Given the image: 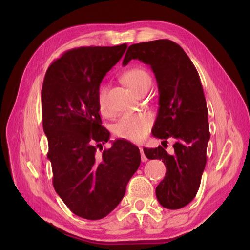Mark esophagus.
Instances as JSON below:
<instances>
[{
    "instance_id": "esophagus-1",
    "label": "esophagus",
    "mask_w": 250,
    "mask_h": 250,
    "mask_svg": "<svg viewBox=\"0 0 250 250\" xmlns=\"http://www.w3.org/2000/svg\"><path fill=\"white\" fill-rule=\"evenodd\" d=\"M140 151H141V156H142V161H143V162H146V161H147V158H146L145 153H144V149H143L142 147L140 148Z\"/></svg>"
}]
</instances>
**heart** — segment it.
Segmentation results:
<instances>
[{
	"mask_svg": "<svg viewBox=\"0 0 250 250\" xmlns=\"http://www.w3.org/2000/svg\"><path fill=\"white\" fill-rule=\"evenodd\" d=\"M124 82L135 91L142 93L146 89H149L151 84V77L143 68H131L122 75ZM98 104L101 113L107 114L108 107L106 103V86L101 84L98 89ZM152 124V119L149 115L143 113H126L115 125V134L121 139L139 143L147 136Z\"/></svg>",
	"mask_w": 250,
	"mask_h": 250,
	"instance_id": "1",
	"label": "heart"
}]
</instances>
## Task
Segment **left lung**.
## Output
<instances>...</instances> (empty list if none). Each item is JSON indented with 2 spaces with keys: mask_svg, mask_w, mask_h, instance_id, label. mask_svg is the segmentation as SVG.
<instances>
[{
  "mask_svg": "<svg viewBox=\"0 0 250 250\" xmlns=\"http://www.w3.org/2000/svg\"><path fill=\"white\" fill-rule=\"evenodd\" d=\"M132 59L150 65L157 79L159 109L152 135L163 142L175 140L171 155L161 146L144 148L148 159L162 160L167 167L156 188L157 199L166 208H182L199 190L210 136L199 73L182 47L169 40L131 45L122 65Z\"/></svg>",
  "mask_w": 250,
  "mask_h": 250,
  "instance_id": "8db88e82",
  "label": "left lung"
}]
</instances>
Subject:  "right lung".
<instances>
[{
	"mask_svg": "<svg viewBox=\"0 0 250 250\" xmlns=\"http://www.w3.org/2000/svg\"><path fill=\"white\" fill-rule=\"evenodd\" d=\"M125 49L126 44L68 50L48 67L42 88L52 184L72 213L84 219H102L115 209L141 164L139 148L124 140L97 153L110 136L101 125L98 89Z\"/></svg>",
	"mask_w": 250,
	"mask_h": 250,
	"instance_id": "1",
	"label": "right lung"
}]
</instances>
